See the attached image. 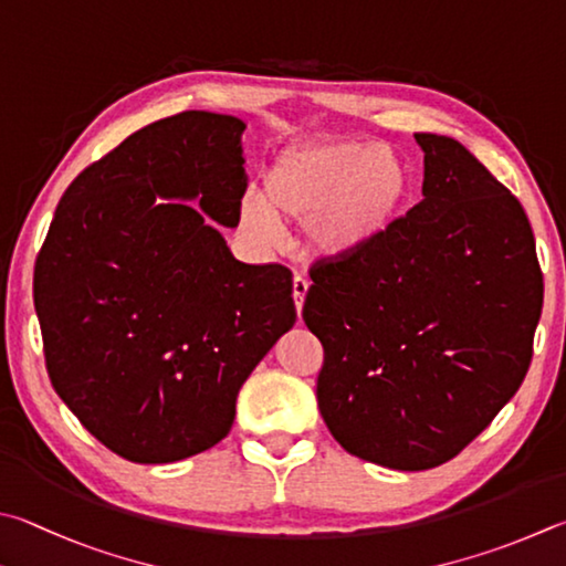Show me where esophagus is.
Wrapping results in <instances>:
<instances>
[{"label":"esophagus","mask_w":566,"mask_h":566,"mask_svg":"<svg viewBox=\"0 0 566 566\" xmlns=\"http://www.w3.org/2000/svg\"><path fill=\"white\" fill-rule=\"evenodd\" d=\"M306 292H310V280L302 274H296L292 280V296H294V304H296V312L302 314V306H304V300H306Z\"/></svg>","instance_id":"34e87169"}]
</instances>
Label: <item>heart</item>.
Masks as SVG:
<instances>
[{"label":"heart","instance_id":"1","mask_svg":"<svg viewBox=\"0 0 566 566\" xmlns=\"http://www.w3.org/2000/svg\"><path fill=\"white\" fill-rule=\"evenodd\" d=\"M413 176L394 148L364 138H324L286 148L264 172L262 198L240 202V230L280 238V220H306V240L326 260L361 254L396 228Z\"/></svg>","mask_w":566,"mask_h":566}]
</instances>
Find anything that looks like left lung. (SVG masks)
Returning a JSON list of instances; mask_svg holds the SVG:
<instances>
[{
	"label": "left lung",
	"instance_id": "obj_1",
	"mask_svg": "<svg viewBox=\"0 0 566 566\" xmlns=\"http://www.w3.org/2000/svg\"><path fill=\"white\" fill-rule=\"evenodd\" d=\"M416 143L423 200L374 248L316 266L304 302L326 428L406 472L455 458L517 394L544 300L515 195L455 138Z\"/></svg>",
	"mask_w": 566,
	"mask_h": 566
}]
</instances>
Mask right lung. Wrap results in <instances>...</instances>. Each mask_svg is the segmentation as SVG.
<instances>
[{
    "instance_id": "add662e5",
    "label": "right lung",
    "mask_w": 566,
    "mask_h": 566,
    "mask_svg": "<svg viewBox=\"0 0 566 566\" xmlns=\"http://www.w3.org/2000/svg\"><path fill=\"white\" fill-rule=\"evenodd\" d=\"M242 130L210 111L136 130L69 185L36 256L51 386L130 462L220 443L242 384L296 322L290 270L234 260L214 224L240 222Z\"/></svg>"
}]
</instances>
